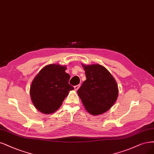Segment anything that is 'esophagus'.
Returning <instances> with one entry per match:
<instances>
[{
    "label": "esophagus",
    "mask_w": 154,
    "mask_h": 154,
    "mask_svg": "<svg viewBox=\"0 0 154 154\" xmlns=\"http://www.w3.org/2000/svg\"><path fill=\"white\" fill-rule=\"evenodd\" d=\"M79 87H80V85H76V86H75L74 87H75V91H78V88H79Z\"/></svg>",
    "instance_id": "34e87169"
}]
</instances>
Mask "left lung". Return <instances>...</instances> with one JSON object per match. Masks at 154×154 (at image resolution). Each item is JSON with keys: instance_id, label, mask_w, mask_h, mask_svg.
<instances>
[{"instance_id": "obj_1", "label": "left lung", "mask_w": 154, "mask_h": 154, "mask_svg": "<svg viewBox=\"0 0 154 154\" xmlns=\"http://www.w3.org/2000/svg\"><path fill=\"white\" fill-rule=\"evenodd\" d=\"M87 79L77 93L91 114H102L114 104L119 91L115 78L104 66L99 64L82 65Z\"/></svg>"}]
</instances>
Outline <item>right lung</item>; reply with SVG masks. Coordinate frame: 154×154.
<instances>
[{
  "label": "right lung",
  "instance_id": "add662e5",
  "mask_svg": "<svg viewBox=\"0 0 154 154\" xmlns=\"http://www.w3.org/2000/svg\"><path fill=\"white\" fill-rule=\"evenodd\" d=\"M66 67L50 64L39 71L32 82L30 95L34 106L45 114L54 113L74 87L69 84Z\"/></svg>",
  "mask_w": 154,
  "mask_h": 154
}]
</instances>
